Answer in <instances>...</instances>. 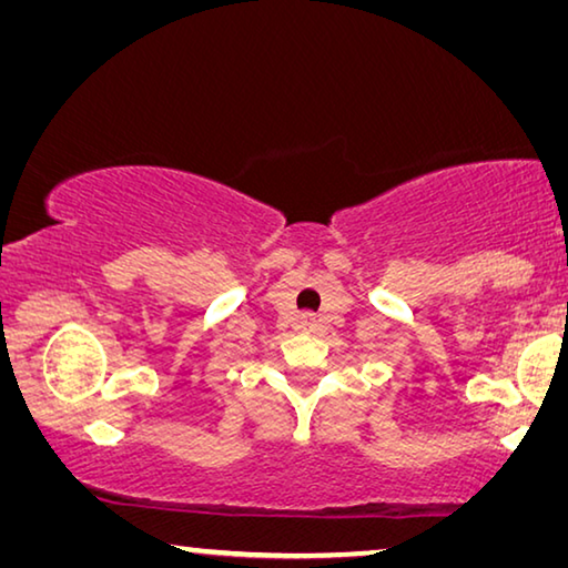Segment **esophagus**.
I'll use <instances>...</instances> for the list:
<instances>
[{"mask_svg":"<svg viewBox=\"0 0 568 568\" xmlns=\"http://www.w3.org/2000/svg\"><path fill=\"white\" fill-rule=\"evenodd\" d=\"M315 315L313 313H305V315H301V328H305V331H313L315 328Z\"/></svg>","mask_w":568,"mask_h":568,"instance_id":"esophagus-1","label":"esophagus"}]
</instances>
